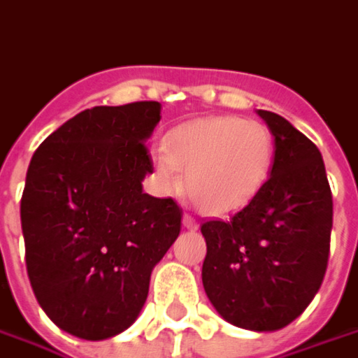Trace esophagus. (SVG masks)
<instances>
[{
    "label": "esophagus",
    "mask_w": 358,
    "mask_h": 358,
    "mask_svg": "<svg viewBox=\"0 0 358 358\" xmlns=\"http://www.w3.org/2000/svg\"><path fill=\"white\" fill-rule=\"evenodd\" d=\"M183 226L187 228V230H196L199 228V224H196V220H193L189 214H185L183 216Z\"/></svg>",
    "instance_id": "obj_1"
}]
</instances>
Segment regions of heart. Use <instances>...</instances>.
I'll use <instances>...</instances> for the list:
<instances>
[{
	"mask_svg": "<svg viewBox=\"0 0 358 358\" xmlns=\"http://www.w3.org/2000/svg\"><path fill=\"white\" fill-rule=\"evenodd\" d=\"M275 140L265 124L240 117H208L175 128L154 155L159 183L179 191L208 216L245 208L265 187ZM185 173V179L180 173Z\"/></svg>",
	"mask_w": 358,
	"mask_h": 358,
	"instance_id": "obj_1",
	"label": "heart"
}]
</instances>
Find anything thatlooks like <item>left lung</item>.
Returning <instances> with one entry per match:
<instances>
[{"mask_svg": "<svg viewBox=\"0 0 358 358\" xmlns=\"http://www.w3.org/2000/svg\"><path fill=\"white\" fill-rule=\"evenodd\" d=\"M257 115L275 138L261 193L230 220L203 222V287L228 324L277 331L294 322L322 287L334 201L320 150L287 118Z\"/></svg>", "mask_w": 358, "mask_h": 358, "instance_id": "8db88e82", "label": "left lung"}]
</instances>
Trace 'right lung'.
Returning <instances> with one entry per match:
<instances>
[{
  "mask_svg": "<svg viewBox=\"0 0 358 358\" xmlns=\"http://www.w3.org/2000/svg\"><path fill=\"white\" fill-rule=\"evenodd\" d=\"M159 113L157 101L87 108L54 130L29 165L27 273L46 315L80 339L103 341L136 322L152 271L181 231L173 199L142 189Z\"/></svg>",
  "mask_w": 358,
  "mask_h": 358,
  "instance_id": "1",
  "label": "right lung"
}]
</instances>
